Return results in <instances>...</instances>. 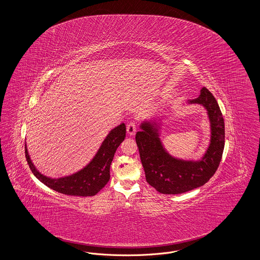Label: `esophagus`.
Here are the masks:
<instances>
[{
    "mask_svg": "<svg viewBox=\"0 0 260 260\" xmlns=\"http://www.w3.org/2000/svg\"><path fill=\"white\" fill-rule=\"evenodd\" d=\"M136 132V125L135 123H129L126 125V133L129 136H135Z\"/></svg>",
    "mask_w": 260,
    "mask_h": 260,
    "instance_id": "1",
    "label": "esophagus"
}]
</instances>
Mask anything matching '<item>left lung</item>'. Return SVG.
<instances>
[{"label": "left lung", "mask_w": 260, "mask_h": 260, "mask_svg": "<svg viewBox=\"0 0 260 260\" xmlns=\"http://www.w3.org/2000/svg\"><path fill=\"white\" fill-rule=\"evenodd\" d=\"M188 104H200L207 110L210 124V145L197 161L182 160L172 156L160 139L161 124L156 120L143 121L136 135L146 180L161 194L185 193L207 183L215 173L224 149V120L217 101L206 87L197 99Z\"/></svg>", "instance_id": "1"}]
</instances>
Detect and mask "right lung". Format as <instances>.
I'll list each match as a JSON object with an SVG mask.
<instances>
[{
  "label": "right lung",
  "mask_w": 260,
  "mask_h": 260,
  "mask_svg": "<svg viewBox=\"0 0 260 260\" xmlns=\"http://www.w3.org/2000/svg\"><path fill=\"white\" fill-rule=\"evenodd\" d=\"M125 137V124L122 123L110 131L92 160L77 173L59 178H50L40 173L31 161L25 144L26 160L33 174L50 189L70 196H94L110 179V166L114 154Z\"/></svg>",
  "instance_id": "add662e5"
}]
</instances>
